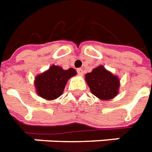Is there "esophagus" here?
<instances>
[{
  "label": "esophagus",
  "mask_w": 152,
  "mask_h": 152,
  "mask_svg": "<svg viewBox=\"0 0 152 152\" xmlns=\"http://www.w3.org/2000/svg\"><path fill=\"white\" fill-rule=\"evenodd\" d=\"M77 73H78V75H80V76H83L84 75V71H83V69L82 68H77Z\"/></svg>",
  "instance_id": "obj_1"
}]
</instances>
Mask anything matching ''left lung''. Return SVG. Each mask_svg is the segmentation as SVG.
<instances>
[{
    "label": "left lung",
    "instance_id": "obj_1",
    "mask_svg": "<svg viewBox=\"0 0 152 152\" xmlns=\"http://www.w3.org/2000/svg\"><path fill=\"white\" fill-rule=\"evenodd\" d=\"M85 79L91 93L100 99H112L118 94L120 88L119 79L103 66H99L91 72L87 73Z\"/></svg>",
    "mask_w": 152,
    "mask_h": 152
}]
</instances>
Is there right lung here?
<instances>
[{
    "label": "right lung",
    "mask_w": 152,
    "mask_h": 152,
    "mask_svg": "<svg viewBox=\"0 0 152 152\" xmlns=\"http://www.w3.org/2000/svg\"><path fill=\"white\" fill-rule=\"evenodd\" d=\"M76 74L73 68L64 70L59 66L53 65L48 71L36 77L35 86L38 95L49 100L56 99L63 93L68 79Z\"/></svg>",
    "instance_id": "add662e5"
}]
</instances>
